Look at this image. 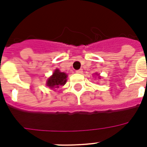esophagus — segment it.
Segmentation results:
<instances>
[{
    "mask_svg": "<svg viewBox=\"0 0 147 147\" xmlns=\"http://www.w3.org/2000/svg\"><path fill=\"white\" fill-rule=\"evenodd\" d=\"M76 73H78V74H82V69H78V70H76Z\"/></svg>",
    "mask_w": 147,
    "mask_h": 147,
    "instance_id": "1",
    "label": "esophagus"
}]
</instances>
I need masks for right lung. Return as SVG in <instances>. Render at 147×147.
Wrapping results in <instances>:
<instances>
[{
    "label": "right lung",
    "mask_w": 147,
    "mask_h": 147,
    "mask_svg": "<svg viewBox=\"0 0 147 147\" xmlns=\"http://www.w3.org/2000/svg\"><path fill=\"white\" fill-rule=\"evenodd\" d=\"M67 74L61 72L59 69H55L53 76H50L47 82V85L52 89L58 88L60 86H63L67 81Z\"/></svg>",
    "instance_id": "add662e5"
}]
</instances>
